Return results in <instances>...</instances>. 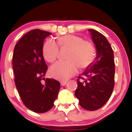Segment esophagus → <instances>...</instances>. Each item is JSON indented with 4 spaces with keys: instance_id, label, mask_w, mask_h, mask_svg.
I'll use <instances>...</instances> for the list:
<instances>
[{
    "instance_id": "34e87169",
    "label": "esophagus",
    "mask_w": 132,
    "mask_h": 132,
    "mask_svg": "<svg viewBox=\"0 0 132 132\" xmlns=\"http://www.w3.org/2000/svg\"><path fill=\"white\" fill-rule=\"evenodd\" d=\"M60 83H61V86H65V85L66 84L67 82H66V81H61Z\"/></svg>"
}]
</instances>
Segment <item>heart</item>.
<instances>
[{"instance_id":"obj_1","label":"heart","mask_w":132,"mask_h":132,"mask_svg":"<svg viewBox=\"0 0 132 132\" xmlns=\"http://www.w3.org/2000/svg\"><path fill=\"white\" fill-rule=\"evenodd\" d=\"M57 43L61 48H68L66 55V61L55 63L51 67V76L59 80H66L80 70L87 68L94 61L96 50L91 41L83 40L79 36L66 34L57 38ZM43 55L46 61L54 62L59 55L57 44L52 40H48L43 46Z\"/></svg>"}]
</instances>
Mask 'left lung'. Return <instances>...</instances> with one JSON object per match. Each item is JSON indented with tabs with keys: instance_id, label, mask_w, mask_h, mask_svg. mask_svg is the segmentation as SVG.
<instances>
[{
	"instance_id": "left-lung-1",
	"label": "left lung",
	"mask_w": 132,
	"mask_h": 132,
	"mask_svg": "<svg viewBox=\"0 0 132 132\" xmlns=\"http://www.w3.org/2000/svg\"><path fill=\"white\" fill-rule=\"evenodd\" d=\"M95 45L96 57L77 79L75 96L79 104L87 110L103 107L112 93L115 64L114 52L107 38L94 29H88Z\"/></svg>"
}]
</instances>
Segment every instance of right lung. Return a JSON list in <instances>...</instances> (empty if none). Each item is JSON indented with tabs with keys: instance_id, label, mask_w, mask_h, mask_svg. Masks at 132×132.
<instances>
[{
	"instance_id": "right-lung-1",
	"label": "right lung",
	"mask_w": 132,
	"mask_h": 132,
	"mask_svg": "<svg viewBox=\"0 0 132 132\" xmlns=\"http://www.w3.org/2000/svg\"><path fill=\"white\" fill-rule=\"evenodd\" d=\"M51 34L40 29L28 32L15 45L13 55L14 82L20 96L26 107L37 113L54 107L60 89L59 81L45 78L48 67L43 46L45 38Z\"/></svg>"
}]
</instances>
